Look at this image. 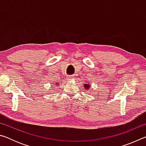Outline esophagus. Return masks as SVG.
I'll return each instance as SVG.
<instances>
[{
    "label": "esophagus",
    "instance_id": "obj_1",
    "mask_svg": "<svg viewBox=\"0 0 146 146\" xmlns=\"http://www.w3.org/2000/svg\"><path fill=\"white\" fill-rule=\"evenodd\" d=\"M74 78L73 76H68V79H69V80H71V79H72V78Z\"/></svg>",
    "mask_w": 146,
    "mask_h": 146
}]
</instances>
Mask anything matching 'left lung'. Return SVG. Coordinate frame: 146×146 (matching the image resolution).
<instances>
[{
    "label": "left lung",
    "mask_w": 146,
    "mask_h": 146,
    "mask_svg": "<svg viewBox=\"0 0 146 146\" xmlns=\"http://www.w3.org/2000/svg\"><path fill=\"white\" fill-rule=\"evenodd\" d=\"M84 86L86 90H89L90 87V85H89V84H84Z\"/></svg>",
    "instance_id": "left-lung-1"
}]
</instances>
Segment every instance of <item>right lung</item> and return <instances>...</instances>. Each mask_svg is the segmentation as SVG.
Listing matches in <instances>:
<instances>
[{"label":"right lung","instance_id":"obj_1","mask_svg":"<svg viewBox=\"0 0 146 146\" xmlns=\"http://www.w3.org/2000/svg\"><path fill=\"white\" fill-rule=\"evenodd\" d=\"M57 84H58V83H56V85H57Z\"/></svg>","mask_w":146,"mask_h":146}]
</instances>
